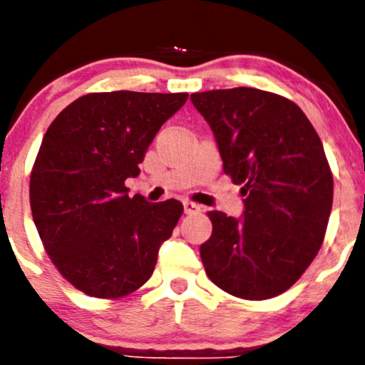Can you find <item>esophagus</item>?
Wrapping results in <instances>:
<instances>
[{"mask_svg": "<svg viewBox=\"0 0 365 365\" xmlns=\"http://www.w3.org/2000/svg\"><path fill=\"white\" fill-rule=\"evenodd\" d=\"M200 211V205L193 204V202H184V212L186 215H195V212Z\"/></svg>", "mask_w": 365, "mask_h": 365, "instance_id": "esophagus-1", "label": "esophagus"}]
</instances>
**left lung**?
Listing matches in <instances>:
<instances>
[{"label": "left lung", "mask_w": 365, "mask_h": 365, "mask_svg": "<svg viewBox=\"0 0 365 365\" xmlns=\"http://www.w3.org/2000/svg\"><path fill=\"white\" fill-rule=\"evenodd\" d=\"M215 133L223 172L241 184L245 215L209 211L200 257L212 284L243 300L289 289L323 245L334 178L304 111L282 96L237 86L191 93Z\"/></svg>", "instance_id": "1"}]
</instances>
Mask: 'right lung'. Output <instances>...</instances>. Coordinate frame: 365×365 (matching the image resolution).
I'll return each mask as SVG.
<instances>
[{"mask_svg":"<svg viewBox=\"0 0 365 365\" xmlns=\"http://www.w3.org/2000/svg\"><path fill=\"white\" fill-rule=\"evenodd\" d=\"M187 93H86L46 131L30 175V205L49 259L93 298L128 297L150 279L161 243L182 215L179 200L129 197L125 179Z\"/></svg>","mask_w":365,"mask_h":365,"instance_id":"1","label":"right lung"}]
</instances>
